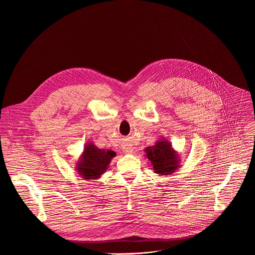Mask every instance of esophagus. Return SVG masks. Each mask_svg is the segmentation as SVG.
I'll list each match as a JSON object with an SVG mask.
<instances>
[{
  "mask_svg": "<svg viewBox=\"0 0 255 255\" xmlns=\"http://www.w3.org/2000/svg\"><path fill=\"white\" fill-rule=\"evenodd\" d=\"M123 151H124L125 153H127V154H130V153L133 152V148H132L131 145H124V146H123Z\"/></svg>",
  "mask_w": 255,
  "mask_h": 255,
  "instance_id": "1",
  "label": "esophagus"
}]
</instances>
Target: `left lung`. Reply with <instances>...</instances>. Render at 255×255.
I'll return each instance as SVG.
<instances>
[{
	"instance_id": "8db88e82",
	"label": "left lung",
	"mask_w": 255,
	"mask_h": 255,
	"mask_svg": "<svg viewBox=\"0 0 255 255\" xmlns=\"http://www.w3.org/2000/svg\"><path fill=\"white\" fill-rule=\"evenodd\" d=\"M145 157L155 173L161 176L171 175L181 167V159L178 152L172 148L166 138L159 139L154 145L144 149Z\"/></svg>"
}]
</instances>
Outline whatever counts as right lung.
I'll use <instances>...</instances> for the list:
<instances>
[{"label": "right lung", "instance_id": "obj_1", "mask_svg": "<svg viewBox=\"0 0 255 255\" xmlns=\"http://www.w3.org/2000/svg\"><path fill=\"white\" fill-rule=\"evenodd\" d=\"M116 155V152L99 149L93 142L89 141L76 162L75 170L79 177L85 180H97L109 168L112 159Z\"/></svg>", "mask_w": 255, "mask_h": 255}]
</instances>
